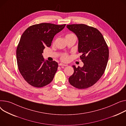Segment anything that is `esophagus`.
I'll return each mask as SVG.
<instances>
[{"mask_svg": "<svg viewBox=\"0 0 126 126\" xmlns=\"http://www.w3.org/2000/svg\"><path fill=\"white\" fill-rule=\"evenodd\" d=\"M59 65L61 66H67V65L64 64H63V63H59Z\"/></svg>", "mask_w": 126, "mask_h": 126, "instance_id": "1", "label": "esophagus"}]
</instances>
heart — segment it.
I'll use <instances>...</instances> for the list:
<instances>
[{"instance_id": "b5f03b06", "label": "heart", "mask_w": 126, "mask_h": 126, "mask_svg": "<svg viewBox=\"0 0 126 126\" xmlns=\"http://www.w3.org/2000/svg\"><path fill=\"white\" fill-rule=\"evenodd\" d=\"M69 59V57L67 55H64L62 57V60L64 61H68V60Z\"/></svg>"}]
</instances>
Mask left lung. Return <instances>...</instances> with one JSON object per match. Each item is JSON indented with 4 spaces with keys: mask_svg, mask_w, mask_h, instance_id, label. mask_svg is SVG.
Here are the masks:
<instances>
[{
    "mask_svg": "<svg viewBox=\"0 0 126 126\" xmlns=\"http://www.w3.org/2000/svg\"><path fill=\"white\" fill-rule=\"evenodd\" d=\"M70 31L77 35L78 51L83 66L76 68L69 82L73 87L83 89L94 85L101 78L106 69L109 57V50L104 38L96 28L85 24L67 25Z\"/></svg>",
    "mask_w": 126,
    "mask_h": 126,
    "instance_id": "8db88e82",
    "label": "left lung"
}]
</instances>
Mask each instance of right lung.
Segmentation results:
<instances>
[{
    "mask_svg": "<svg viewBox=\"0 0 126 126\" xmlns=\"http://www.w3.org/2000/svg\"><path fill=\"white\" fill-rule=\"evenodd\" d=\"M65 25L36 24L28 27L22 35L16 48V60L22 77L32 86L41 88L53 80L58 63L45 61L42 53L46 47L51 46L54 36Z\"/></svg>",
    "mask_w": 126,
    "mask_h": 126,
    "instance_id": "obj_1",
    "label": "right lung"
}]
</instances>
